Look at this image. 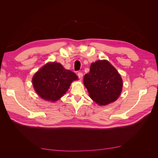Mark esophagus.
Here are the masks:
<instances>
[{"label": "esophagus", "mask_w": 158, "mask_h": 158, "mask_svg": "<svg viewBox=\"0 0 158 158\" xmlns=\"http://www.w3.org/2000/svg\"><path fill=\"white\" fill-rule=\"evenodd\" d=\"M77 75H78V78H79L80 80L82 79V78H83V74H82V73H81V72H79V73H78Z\"/></svg>", "instance_id": "esophagus-1"}]
</instances>
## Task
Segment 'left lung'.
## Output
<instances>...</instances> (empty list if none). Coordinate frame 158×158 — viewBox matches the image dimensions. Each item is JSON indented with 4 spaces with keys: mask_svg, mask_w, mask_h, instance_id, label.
<instances>
[{
    "mask_svg": "<svg viewBox=\"0 0 158 158\" xmlns=\"http://www.w3.org/2000/svg\"><path fill=\"white\" fill-rule=\"evenodd\" d=\"M84 84L89 97L100 106L115 101L123 88L120 74L106 60L92 63L89 73L84 76Z\"/></svg>",
    "mask_w": 158,
    "mask_h": 158,
    "instance_id": "left-lung-1",
    "label": "left lung"
}]
</instances>
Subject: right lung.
<instances>
[{"mask_svg":"<svg viewBox=\"0 0 158 158\" xmlns=\"http://www.w3.org/2000/svg\"><path fill=\"white\" fill-rule=\"evenodd\" d=\"M78 80L73 72L66 70L60 63H47L33 76L32 83L35 92L47 101L55 102L69 88L73 80Z\"/></svg>","mask_w":158,"mask_h":158,"instance_id":"obj_1","label":"right lung"}]
</instances>
